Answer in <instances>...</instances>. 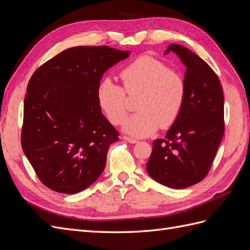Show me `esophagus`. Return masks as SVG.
<instances>
[{"instance_id":"esophagus-1","label":"esophagus","mask_w":250,"mask_h":250,"mask_svg":"<svg viewBox=\"0 0 250 250\" xmlns=\"http://www.w3.org/2000/svg\"><path fill=\"white\" fill-rule=\"evenodd\" d=\"M123 140H125L126 142L130 143V144H137V143H138V141H137V140H134V139L129 138V137H123Z\"/></svg>"}]
</instances>
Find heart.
I'll use <instances>...</instances> for the list:
<instances>
[{
  "label": "heart",
  "mask_w": 250,
  "mask_h": 250,
  "mask_svg": "<svg viewBox=\"0 0 250 250\" xmlns=\"http://www.w3.org/2000/svg\"><path fill=\"white\" fill-rule=\"evenodd\" d=\"M120 77L123 87L109 78L97 87L98 105L112 124H121L127 115L126 93L138 97L140 110L125 120L123 129L128 134L145 138L176 122L187 95V82L178 71L154 56L143 55L127 64Z\"/></svg>",
  "instance_id": "obj_1"
}]
</instances>
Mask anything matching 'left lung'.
Masks as SVG:
<instances>
[{
    "label": "left lung",
    "mask_w": 250,
    "mask_h": 250,
    "mask_svg": "<svg viewBox=\"0 0 250 250\" xmlns=\"http://www.w3.org/2000/svg\"><path fill=\"white\" fill-rule=\"evenodd\" d=\"M187 66L184 108L165 139L153 142L147 163L149 175L173 188H185L206 178L224 133V98L213 69L188 48L172 43Z\"/></svg>",
    "instance_id": "1"
}]
</instances>
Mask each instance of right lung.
Masks as SVG:
<instances>
[{
	"instance_id": "obj_1",
	"label": "right lung",
	"mask_w": 250,
	"mask_h": 250,
	"mask_svg": "<svg viewBox=\"0 0 250 250\" xmlns=\"http://www.w3.org/2000/svg\"><path fill=\"white\" fill-rule=\"evenodd\" d=\"M129 54L106 46L74 47L42 64L30 78L21 147L51 190L78 193L101 175L119 132L102 115L97 87L104 72Z\"/></svg>"
}]
</instances>
